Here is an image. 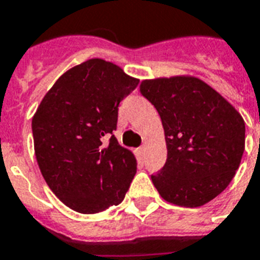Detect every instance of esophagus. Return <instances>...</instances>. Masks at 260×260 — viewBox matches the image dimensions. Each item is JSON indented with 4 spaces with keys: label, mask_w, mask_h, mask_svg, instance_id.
<instances>
[{
    "label": "esophagus",
    "mask_w": 260,
    "mask_h": 260,
    "mask_svg": "<svg viewBox=\"0 0 260 260\" xmlns=\"http://www.w3.org/2000/svg\"><path fill=\"white\" fill-rule=\"evenodd\" d=\"M144 154H146V147L142 146L139 148V155H140V156H144Z\"/></svg>",
    "instance_id": "esophagus-1"
}]
</instances>
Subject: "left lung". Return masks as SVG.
<instances>
[{
    "label": "left lung",
    "instance_id": "left-lung-1",
    "mask_svg": "<svg viewBox=\"0 0 260 260\" xmlns=\"http://www.w3.org/2000/svg\"><path fill=\"white\" fill-rule=\"evenodd\" d=\"M140 93L158 110L167 159L151 175L163 200L197 208L230 185L244 152L246 124L214 89L194 77L147 79Z\"/></svg>",
    "mask_w": 260,
    "mask_h": 260
}]
</instances>
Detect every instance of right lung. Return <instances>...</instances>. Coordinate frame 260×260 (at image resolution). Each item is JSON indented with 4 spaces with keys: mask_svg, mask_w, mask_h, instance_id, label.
I'll return each instance as SVG.
<instances>
[{
    "mask_svg": "<svg viewBox=\"0 0 260 260\" xmlns=\"http://www.w3.org/2000/svg\"><path fill=\"white\" fill-rule=\"evenodd\" d=\"M139 79L102 59L66 71L48 90L34 118L35 155L47 185L75 212L93 214L118 205L138 163L118 144V105ZM111 135L109 145L103 136Z\"/></svg>",
    "mask_w": 260,
    "mask_h": 260,
    "instance_id": "right-lung-1",
    "label": "right lung"
}]
</instances>
